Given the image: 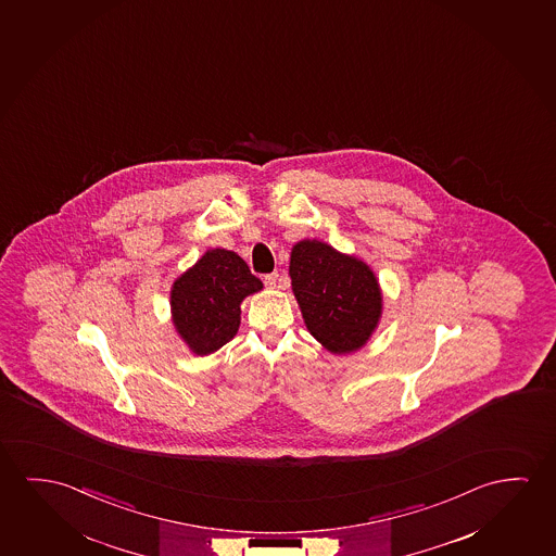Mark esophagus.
I'll use <instances>...</instances> for the list:
<instances>
[{"label":"esophagus","instance_id":"obj_1","mask_svg":"<svg viewBox=\"0 0 556 556\" xmlns=\"http://www.w3.org/2000/svg\"><path fill=\"white\" fill-rule=\"evenodd\" d=\"M277 281H279V274H277V271L264 275V282L267 289H275V287H277Z\"/></svg>","mask_w":556,"mask_h":556}]
</instances>
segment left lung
I'll return each instance as SVG.
<instances>
[{"label": "left lung", "mask_w": 556, "mask_h": 556, "mask_svg": "<svg viewBox=\"0 0 556 556\" xmlns=\"http://www.w3.org/2000/svg\"><path fill=\"white\" fill-rule=\"evenodd\" d=\"M289 275L306 329L325 351L341 356L368 344L383 316V291L364 260L324 240H299Z\"/></svg>", "instance_id": "obj_1"}]
</instances>
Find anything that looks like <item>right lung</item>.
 I'll return each instance as SVG.
<instances>
[{"instance_id":"obj_1","label":"right lung","mask_w":556,"mask_h":556,"mask_svg":"<svg viewBox=\"0 0 556 556\" xmlns=\"http://www.w3.org/2000/svg\"><path fill=\"white\" fill-rule=\"evenodd\" d=\"M262 289L237 252L212 248L173 281V327L192 354H214L239 331L242 300Z\"/></svg>"}]
</instances>
